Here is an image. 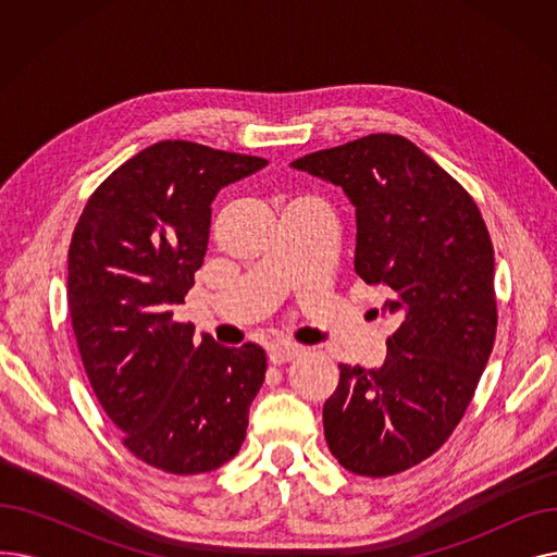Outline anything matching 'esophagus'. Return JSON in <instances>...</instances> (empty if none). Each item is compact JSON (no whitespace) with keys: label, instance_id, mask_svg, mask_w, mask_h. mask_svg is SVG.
I'll list each match as a JSON object with an SVG mask.
<instances>
[{"label":"esophagus","instance_id":"esophagus-1","mask_svg":"<svg viewBox=\"0 0 557 557\" xmlns=\"http://www.w3.org/2000/svg\"><path fill=\"white\" fill-rule=\"evenodd\" d=\"M300 352H302L300 345H290V343L273 345V347L269 349V361H271L273 366H282V363H286V361H290V359H296Z\"/></svg>","mask_w":557,"mask_h":557}]
</instances>
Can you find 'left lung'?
Returning <instances> with one entry per match:
<instances>
[{
    "mask_svg": "<svg viewBox=\"0 0 557 557\" xmlns=\"http://www.w3.org/2000/svg\"><path fill=\"white\" fill-rule=\"evenodd\" d=\"M290 166L345 191L355 271L395 315L382 368L341 363L325 441L345 470L391 476L443 447L470 406L496 334L494 250L472 196L401 135L376 133Z\"/></svg>",
    "mask_w": 557,
    "mask_h": 557,
    "instance_id": "8db88e82",
    "label": "left lung"
}]
</instances>
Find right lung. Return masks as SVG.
Here are the masks:
<instances>
[{
  "label": "right lung",
  "instance_id": "obj_1",
  "mask_svg": "<svg viewBox=\"0 0 557 557\" xmlns=\"http://www.w3.org/2000/svg\"><path fill=\"white\" fill-rule=\"evenodd\" d=\"M267 164L164 139L112 171L74 227L67 302L87 379L128 451L171 474L237 456L267 374L259 345L198 341L173 320L208 252L216 194Z\"/></svg>",
  "mask_w": 557,
  "mask_h": 557
}]
</instances>
